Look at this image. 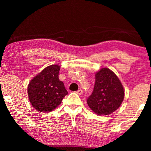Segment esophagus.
Instances as JSON below:
<instances>
[{
	"label": "esophagus",
	"instance_id": "1",
	"mask_svg": "<svg viewBox=\"0 0 151 151\" xmlns=\"http://www.w3.org/2000/svg\"><path fill=\"white\" fill-rule=\"evenodd\" d=\"M76 93L77 94H78V95H82V93H83V91H82V89H79V90H78Z\"/></svg>",
	"mask_w": 151,
	"mask_h": 151
}]
</instances>
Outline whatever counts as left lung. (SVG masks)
<instances>
[{
    "mask_svg": "<svg viewBox=\"0 0 151 151\" xmlns=\"http://www.w3.org/2000/svg\"><path fill=\"white\" fill-rule=\"evenodd\" d=\"M124 91L117 76L107 68L96 74L93 90L87 98L88 106L98 115H109L120 106Z\"/></svg>",
    "mask_w": 151,
    "mask_h": 151,
    "instance_id": "left-lung-1",
    "label": "left lung"
}]
</instances>
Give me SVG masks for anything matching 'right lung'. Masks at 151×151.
<instances>
[{
	"mask_svg": "<svg viewBox=\"0 0 151 151\" xmlns=\"http://www.w3.org/2000/svg\"><path fill=\"white\" fill-rule=\"evenodd\" d=\"M59 71L60 66H49L29 84V99L37 111L45 113L54 110L68 94L64 83L59 80Z\"/></svg>",
	"mask_w": 151,
	"mask_h": 151,
	"instance_id": "1",
	"label": "right lung"
}]
</instances>
